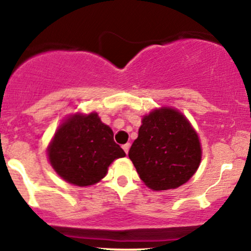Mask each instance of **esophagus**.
<instances>
[{
  "mask_svg": "<svg viewBox=\"0 0 251 251\" xmlns=\"http://www.w3.org/2000/svg\"><path fill=\"white\" fill-rule=\"evenodd\" d=\"M129 146H131V144L129 143H127V144H125V145H123V149H124V151H125V153L127 154L128 153V150H129Z\"/></svg>",
  "mask_w": 251,
  "mask_h": 251,
  "instance_id": "1",
  "label": "esophagus"
}]
</instances>
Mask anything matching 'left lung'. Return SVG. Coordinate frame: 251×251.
<instances>
[{"label": "left lung", "mask_w": 251, "mask_h": 251, "mask_svg": "<svg viewBox=\"0 0 251 251\" xmlns=\"http://www.w3.org/2000/svg\"><path fill=\"white\" fill-rule=\"evenodd\" d=\"M128 157L150 189H176L186 183L200 166V138L177 109H154L144 116Z\"/></svg>", "instance_id": "1"}]
</instances>
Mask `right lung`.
Wrapping results in <instances>:
<instances>
[{"label": "right lung", "instance_id": "right-lung-1", "mask_svg": "<svg viewBox=\"0 0 251 251\" xmlns=\"http://www.w3.org/2000/svg\"><path fill=\"white\" fill-rule=\"evenodd\" d=\"M47 152L56 174L77 186L100 181L111 163L126 155L114 142L111 127L94 112L67 118L57 128Z\"/></svg>", "mask_w": 251, "mask_h": 251}]
</instances>
